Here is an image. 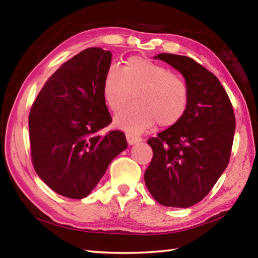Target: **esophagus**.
<instances>
[{
	"label": "esophagus",
	"mask_w": 258,
	"mask_h": 258,
	"mask_svg": "<svg viewBox=\"0 0 258 258\" xmlns=\"http://www.w3.org/2000/svg\"><path fill=\"white\" fill-rule=\"evenodd\" d=\"M126 140H127V143L130 145H134V144H138L140 143V142L142 141L141 138H139V136H136L132 133H127L126 134Z\"/></svg>",
	"instance_id": "esophagus-1"
}]
</instances>
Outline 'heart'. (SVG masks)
<instances>
[{
	"mask_svg": "<svg viewBox=\"0 0 258 258\" xmlns=\"http://www.w3.org/2000/svg\"><path fill=\"white\" fill-rule=\"evenodd\" d=\"M135 91L136 101L115 118L118 127L139 133L156 122L172 126L183 117L188 105V89L178 75L164 65L133 56L123 69L112 64L103 82V94L112 111L125 107Z\"/></svg>",
	"mask_w": 258,
	"mask_h": 258,
	"instance_id": "b5f03b06",
	"label": "heart"
}]
</instances>
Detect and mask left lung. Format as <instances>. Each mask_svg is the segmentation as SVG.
<instances>
[{
    "instance_id": "obj_1",
    "label": "left lung",
    "mask_w": 258,
    "mask_h": 258,
    "mask_svg": "<svg viewBox=\"0 0 258 258\" xmlns=\"http://www.w3.org/2000/svg\"><path fill=\"white\" fill-rule=\"evenodd\" d=\"M154 58L183 75L188 105L176 124L147 141L153 158L145 185L164 206L190 207L210 193L228 165L235 133L233 106L216 76L193 58L169 53Z\"/></svg>"
}]
</instances>
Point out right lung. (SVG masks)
<instances>
[{
	"mask_svg": "<svg viewBox=\"0 0 258 258\" xmlns=\"http://www.w3.org/2000/svg\"><path fill=\"white\" fill-rule=\"evenodd\" d=\"M111 62L112 53L101 47L82 51L46 81L31 108L33 166L48 187L69 199L89 195L127 149L120 131L98 134L112 122L103 94Z\"/></svg>",
	"mask_w": 258,
	"mask_h": 258,
	"instance_id": "add662e5",
	"label": "right lung"
}]
</instances>
